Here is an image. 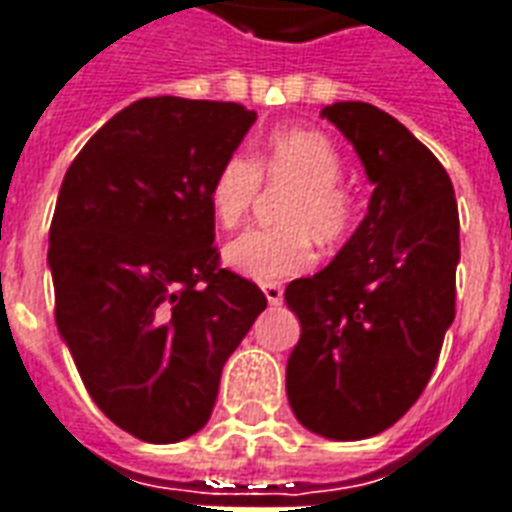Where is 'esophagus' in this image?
<instances>
[{
    "instance_id": "34e87169",
    "label": "esophagus",
    "mask_w": 512,
    "mask_h": 512,
    "mask_svg": "<svg viewBox=\"0 0 512 512\" xmlns=\"http://www.w3.org/2000/svg\"><path fill=\"white\" fill-rule=\"evenodd\" d=\"M263 293H266L268 304L271 306H279L282 301H285V290H282V285H276V282H268V285H263Z\"/></svg>"
}]
</instances>
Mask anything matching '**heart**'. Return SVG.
I'll return each mask as SVG.
<instances>
[{
  "label": "heart",
  "mask_w": 512,
  "mask_h": 512,
  "mask_svg": "<svg viewBox=\"0 0 512 512\" xmlns=\"http://www.w3.org/2000/svg\"><path fill=\"white\" fill-rule=\"evenodd\" d=\"M344 160L331 140L312 130H282L255 149L252 160L233 151L211 176L208 208L219 227H236L266 187H287L276 200V227H255L225 246V263L255 282L306 271L314 241L333 246L350 236L358 203L342 181Z\"/></svg>",
  "instance_id": "obj_1"
}]
</instances>
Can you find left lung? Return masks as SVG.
Listing matches in <instances>:
<instances>
[{
  "label": "left lung",
  "instance_id": "1",
  "mask_svg": "<svg viewBox=\"0 0 512 512\" xmlns=\"http://www.w3.org/2000/svg\"><path fill=\"white\" fill-rule=\"evenodd\" d=\"M323 116L374 184L369 214L287 306L301 339L287 361L295 418L328 439L391 429L418 401L456 317L458 206L448 170L391 113L333 102Z\"/></svg>",
  "mask_w": 512,
  "mask_h": 512
}]
</instances>
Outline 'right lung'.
Wrapping results in <instances>:
<instances>
[{
  "label": "right lung",
  "mask_w": 512,
  "mask_h": 512,
  "mask_svg": "<svg viewBox=\"0 0 512 512\" xmlns=\"http://www.w3.org/2000/svg\"><path fill=\"white\" fill-rule=\"evenodd\" d=\"M255 119L238 102L146 97L64 173L48 236L56 328L94 404L143 442L206 426L222 366L268 304L222 268L208 208Z\"/></svg>",
  "instance_id": "obj_1"
}]
</instances>
